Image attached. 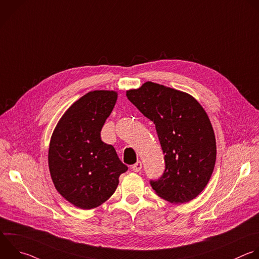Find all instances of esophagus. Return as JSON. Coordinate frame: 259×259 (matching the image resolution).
Here are the masks:
<instances>
[{
    "mask_svg": "<svg viewBox=\"0 0 259 259\" xmlns=\"http://www.w3.org/2000/svg\"><path fill=\"white\" fill-rule=\"evenodd\" d=\"M141 168H142V162H141L140 160H138L135 164L132 165V169H133L134 171H136V173H137V171H140Z\"/></svg>",
    "mask_w": 259,
    "mask_h": 259,
    "instance_id": "34e87169",
    "label": "esophagus"
}]
</instances>
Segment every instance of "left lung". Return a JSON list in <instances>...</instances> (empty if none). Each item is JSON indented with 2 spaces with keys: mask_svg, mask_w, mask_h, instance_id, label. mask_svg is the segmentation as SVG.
<instances>
[{
  "mask_svg": "<svg viewBox=\"0 0 259 259\" xmlns=\"http://www.w3.org/2000/svg\"><path fill=\"white\" fill-rule=\"evenodd\" d=\"M128 100L155 125L165 169L150 181L155 193L170 203L197 197L214 168L217 143L210 120L189 94L151 81L126 92Z\"/></svg>",
  "mask_w": 259,
  "mask_h": 259,
  "instance_id": "left-lung-1",
  "label": "left lung"
}]
</instances>
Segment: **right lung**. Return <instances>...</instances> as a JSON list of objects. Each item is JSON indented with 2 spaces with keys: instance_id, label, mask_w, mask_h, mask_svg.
<instances>
[{
  "instance_id": "add662e5",
  "label": "right lung",
  "mask_w": 259,
  "mask_h": 259,
  "mask_svg": "<svg viewBox=\"0 0 259 259\" xmlns=\"http://www.w3.org/2000/svg\"><path fill=\"white\" fill-rule=\"evenodd\" d=\"M118 99L114 91L90 92L61 117L51 137L49 168L57 191L71 204L92 209L116 191L128 169L101 131Z\"/></svg>"
}]
</instances>
